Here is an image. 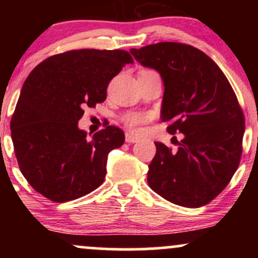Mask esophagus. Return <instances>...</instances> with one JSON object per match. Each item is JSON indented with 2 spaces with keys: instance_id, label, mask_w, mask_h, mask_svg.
Listing matches in <instances>:
<instances>
[{
  "instance_id": "obj_1",
  "label": "esophagus",
  "mask_w": 258,
  "mask_h": 258,
  "mask_svg": "<svg viewBox=\"0 0 258 258\" xmlns=\"http://www.w3.org/2000/svg\"><path fill=\"white\" fill-rule=\"evenodd\" d=\"M125 139H126L127 143H137V142L139 141V138L136 137V136L132 135V133H126Z\"/></svg>"
}]
</instances>
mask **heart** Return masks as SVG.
<instances>
[{"mask_svg":"<svg viewBox=\"0 0 258 258\" xmlns=\"http://www.w3.org/2000/svg\"><path fill=\"white\" fill-rule=\"evenodd\" d=\"M148 119V116H144V115H139V114H130L125 117V123L130 127H136L139 123L144 122Z\"/></svg>","mask_w":258,"mask_h":258,"instance_id":"obj_1","label":"heart"}]
</instances>
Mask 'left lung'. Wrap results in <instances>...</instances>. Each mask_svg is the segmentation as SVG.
<instances>
[{
  "label": "left lung",
  "instance_id": "obj_1",
  "mask_svg": "<svg viewBox=\"0 0 258 258\" xmlns=\"http://www.w3.org/2000/svg\"><path fill=\"white\" fill-rule=\"evenodd\" d=\"M130 52L160 74L161 120L171 121L168 133H183L176 152L155 142L148 184L176 205H206L240 162L245 120L232 86L211 58L189 44L159 42Z\"/></svg>",
  "mask_w": 258,
  "mask_h": 258
}]
</instances>
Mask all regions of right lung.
Segmentation results:
<instances>
[{
    "instance_id": "1",
    "label": "right lung",
    "mask_w": 258,
    "mask_h": 258,
    "mask_svg": "<svg viewBox=\"0 0 258 258\" xmlns=\"http://www.w3.org/2000/svg\"><path fill=\"white\" fill-rule=\"evenodd\" d=\"M122 49H78L52 55L25 80L11 120L19 168L35 190L55 203L85 197L102 184L108 154L125 142L106 126L91 138L79 128L84 108L104 102L106 87L126 64Z\"/></svg>"
}]
</instances>
